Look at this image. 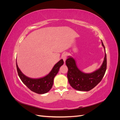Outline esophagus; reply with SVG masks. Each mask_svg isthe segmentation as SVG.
Returning a JSON list of instances; mask_svg holds the SVG:
<instances>
[{
	"label": "esophagus",
	"instance_id": "34e87169",
	"mask_svg": "<svg viewBox=\"0 0 120 120\" xmlns=\"http://www.w3.org/2000/svg\"><path fill=\"white\" fill-rule=\"evenodd\" d=\"M61 57H62V59L64 60V62H65V61H66V60H67V53H63V55H62V56H61Z\"/></svg>",
	"mask_w": 120,
	"mask_h": 120
}]
</instances>
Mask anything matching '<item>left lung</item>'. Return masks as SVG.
<instances>
[{"label":"left lung","mask_w":120,"mask_h":120,"mask_svg":"<svg viewBox=\"0 0 120 120\" xmlns=\"http://www.w3.org/2000/svg\"><path fill=\"white\" fill-rule=\"evenodd\" d=\"M101 45L105 49V57L101 67L92 73L86 74L78 68L75 60L68 56L66 61L68 68L67 77L72 88L80 91H89L99 83L105 75L107 69V56L105 46L101 41Z\"/></svg>","instance_id":"left-lung-1"}]
</instances>
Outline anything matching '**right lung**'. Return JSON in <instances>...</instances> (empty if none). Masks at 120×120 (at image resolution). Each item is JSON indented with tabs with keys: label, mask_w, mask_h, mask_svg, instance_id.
Returning a JSON list of instances; mask_svg holds the SVG:
<instances>
[{
	"label": "right lung",
	"mask_w": 120,
	"mask_h": 120,
	"mask_svg": "<svg viewBox=\"0 0 120 120\" xmlns=\"http://www.w3.org/2000/svg\"><path fill=\"white\" fill-rule=\"evenodd\" d=\"M64 63L63 59L60 60L54 65L51 71L48 75L39 79H32L25 75L18 67L17 62L16 68L18 75L21 81L29 89L35 93L43 94L48 93L52 88L54 78L58 73L60 67Z\"/></svg>",
	"instance_id": "add662e5"
}]
</instances>
